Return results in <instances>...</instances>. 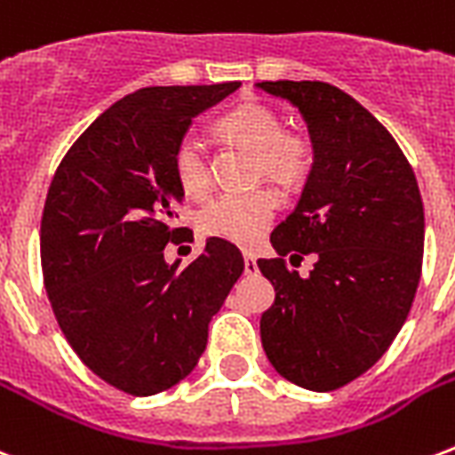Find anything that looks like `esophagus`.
<instances>
[{
  "mask_svg": "<svg viewBox=\"0 0 455 455\" xmlns=\"http://www.w3.org/2000/svg\"><path fill=\"white\" fill-rule=\"evenodd\" d=\"M243 262H245V274L258 272V262H255V255H252V252H243Z\"/></svg>",
  "mask_w": 455,
  "mask_h": 455,
  "instance_id": "34e87169",
  "label": "esophagus"
}]
</instances>
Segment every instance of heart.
Masks as SVG:
<instances>
[{"label":"heart","mask_w":455,"mask_h":455,"mask_svg":"<svg viewBox=\"0 0 455 455\" xmlns=\"http://www.w3.org/2000/svg\"><path fill=\"white\" fill-rule=\"evenodd\" d=\"M217 133L231 143L255 152V173L282 188L293 190L307 179L312 169V148L303 135L283 133V121L262 104H243L217 119ZM176 183L190 197H203L210 186V166L203 148L193 135H183L172 155ZM279 200L269 188L245 193H221L197 212L196 224L204 235L224 238L238 245L259 241L276 214Z\"/></svg>","instance_id":"b5f03b06"}]
</instances>
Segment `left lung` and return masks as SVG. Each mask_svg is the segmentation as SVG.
<instances>
[{"mask_svg": "<svg viewBox=\"0 0 455 455\" xmlns=\"http://www.w3.org/2000/svg\"><path fill=\"white\" fill-rule=\"evenodd\" d=\"M289 100L312 140V169L296 210L258 259L274 305L259 320L274 370L310 391H334L367 372L403 327L420 283L425 210L394 135L343 90L322 81H265ZM318 258L307 280L285 255Z\"/></svg>", "mask_w": 455, "mask_h": 455, "instance_id": "1", "label": "left lung"}]
</instances>
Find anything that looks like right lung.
<instances>
[{
  "instance_id": "right-lung-1",
  "label": "right lung",
  "mask_w": 455,
  "mask_h": 455,
  "mask_svg": "<svg viewBox=\"0 0 455 455\" xmlns=\"http://www.w3.org/2000/svg\"><path fill=\"white\" fill-rule=\"evenodd\" d=\"M241 83L143 88L100 114L61 159L44 200V289L66 341L131 396L193 372L207 327L243 274L234 243L207 238L188 267L164 259L181 186L172 155L197 114ZM193 235V234H190Z\"/></svg>"
}]
</instances>
